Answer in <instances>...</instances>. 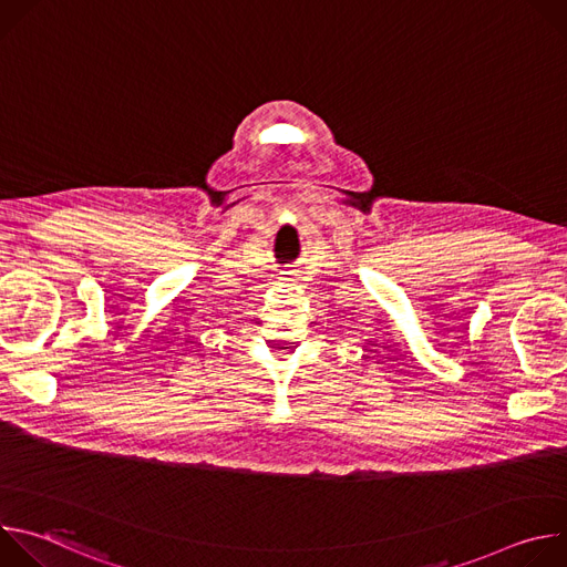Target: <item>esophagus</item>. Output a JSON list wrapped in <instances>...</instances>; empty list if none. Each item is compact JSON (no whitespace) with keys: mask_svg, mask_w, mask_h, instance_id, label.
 I'll return each mask as SVG.
<instances>
[{"mask_svg":"<svg viewBox=\"0 0 567 567\" xmlns=\"http://www.w3.org/2000/svg\"><path fill=\"white\" fill-rule=\"evenodd\" d=\"M287 282H289V278H287V276H285V280H282V282H280V285H287Z\"/></svg>","mask_w":567,"mask_h":567,"instance_id":"esophagus-1","label":"esophagus"}]
</instances>
